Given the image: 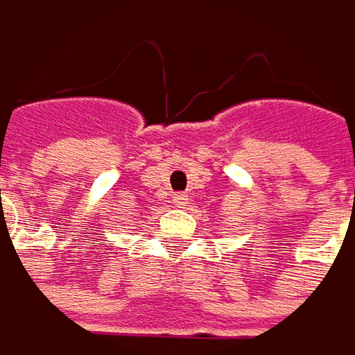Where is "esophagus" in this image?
Returning a JSON list of instances; mask_svg holds the SVG:
<instances>
[{"label":"esophagus","instance_id":"obj_1","mask_svg":"<svg viewBox=\"0 0 355 355\" xmlns=\"http://www.w3.org/2000/svg\"><path fill=\"white\" fill-rule=\"evenodd\" d=\"M173 202H178V205H186V202H188V196H186L184 192H175V194H173Z\"/></svg>","mask_w":355,"mask_h":355}]
</instances>
